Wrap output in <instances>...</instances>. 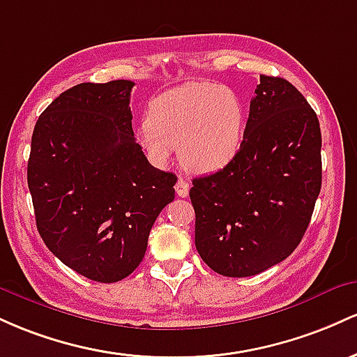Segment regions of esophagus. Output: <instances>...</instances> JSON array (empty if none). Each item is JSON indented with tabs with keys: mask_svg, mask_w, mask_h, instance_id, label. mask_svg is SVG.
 <instances>
[{
	"mask_svg": "<svg viewBox=\"0 0 357 357\" xmlns=\"http://www.w3.org/2000/svg\"><path fill=\"white\" fill-rule=\"evenodd\" d=\"M175 192H177L178 197H187L189 195V182L183 178H178L175 183Z\"/></svg>",
	"mask_w": 357,
	"mask_h": 357,
	"instance_id": "esophagus-1",
	"label": "esophagus"
}]
</instances>
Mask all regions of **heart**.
<instances>
[{"label": "heart", "mask_w": 357, "mask_h": 357, "mask_svg": "<svg viewBox=\"0 0 357 357\" xmlns=\"http://www.w3.org/2000/svg\"><path fill=\"white\" fill-rule=\"evenodd\" d=\"M244 135V104L229 87L189 82L157 96L139 128V145L163 163L178 145L183 167L197 174L221 170L238 155Z\"/></svg>", "instance_id": "obj_1"}]
</instances>
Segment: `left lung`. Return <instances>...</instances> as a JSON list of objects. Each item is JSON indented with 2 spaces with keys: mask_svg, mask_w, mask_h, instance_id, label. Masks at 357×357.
Segmentation results:
<instances>
[{
  "mask_svg": "<svg viewBox=\"0 0 357 357\" xmlns=\"http://www.w3.org/2000/svg\"><path fill=\"white\" fill-rule=\"evenodd\" d=\"M238 155L192 180L195 248L224 276L258 275L288 258L305 234L322 185L315 111L282 77L259 75Z\"/></svg>",
  "mask_w": 357,
  "mask_h": 357,
  "instance_id": "8db88e82",
  "label": "left lung"
}]
</instances>
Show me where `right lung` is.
<instances>
[{
    "label": "right lung",
    "mask_w": 357,
    "mask_h": 357,
    "mask_svg": "<svg viewBox=\"0 0 357 357\" xmlns=\"http://www.w3.org/2000/svg\"><path fill=\"white\" fill-rule=\"evenodd\" d=\"M135 82H82L40 114L31 136L28 189L37 229L63 265L114 283L145 256L155 219L177 177L155 168L136 143Z\"/></svg>",
    "instance_id": "obj_1"
}]
</instances>
